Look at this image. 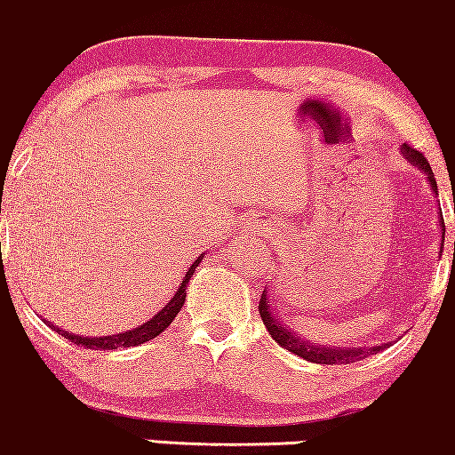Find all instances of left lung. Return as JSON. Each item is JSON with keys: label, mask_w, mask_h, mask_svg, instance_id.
<instances>
[{"label": "left lung", "mask_w": 455, "mask_h": 455, "mask_svg": "<svg viewBox=\"0 0 455 455\" xmlns=\"http://www.w3.org/2000/svg\"><path fill=\"white\" fill-rule=\"evenodd\" d=\"M400 150L411 165H415L417 170H421L423 173H426L427 185H430L434 196L438 197L436 180H434L432 167H430V163L426 161V156L408 144H402ZM438 226H441V234H443V243H441V253H443V244H445V221H443V214H441V219H438ZM453 253H455V243H453ZM258 309H259V318H262L264 326H267L270 338L277 341L282 348L294 352V355H299V356H303L305 361H311V363H320V365L355 363V361H361V359H365V356L376 355V352L389 346V344H380V346H365V348H344V346H324V344H314V341H309V339H303L300 335H296L292 329H288V326L279 320V315L275 314V303H273V299L268 296L267 288H264Z\"/></svg>", "instance_id": "left-lung-1"}]
</instances>
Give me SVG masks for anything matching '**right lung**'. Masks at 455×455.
<instances>
[{"instance_id": "obj_1", "label": "right lung", "mask_w": 455, "mask_h": 455, "mask_svg": "<svg viewBox=\"0 0 455 455\" xmlns=\"http://www.w3.org/2000/svg\"><path fill=\"white\" fill-rule=\"evenodd\" d=\"M202 259H204V253L191 264V267H188L187 275L182 277V283L178 285L176 292H173L170 300H167L165 307L156 311V314L152 315L150 320H146V323L137 324L135 329H129V331H124V333H116V335H100V338H84V335L68 333V331L60 329V326H55L51 323H47V324L53 331H58L60 335H64L66 339L73 341V344L84 346V348H92V350H117V348H131V346L146 344V341L155 339L156 335H161L163 331H165L167 326L173 323V318L178 315V311L182 309V305H185V300H187L188 279L193 277V273H196V268L200 267Z\"/></svg>"}]
</instances>
